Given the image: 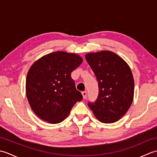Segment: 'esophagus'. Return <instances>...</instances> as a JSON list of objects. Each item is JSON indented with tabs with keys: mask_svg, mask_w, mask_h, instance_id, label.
<instances>
[{
	"mask_svg": "<svg viewBox=\"0 0 157 157\" xmlns=\"http://www.w3.org/2000/svg\"><path fill=\"white\" fill-rule=\"evenodd\" d=\"M82 96H83V98L85 99L86 98V96H87V92L84 91V92H82Z\"/></svg>",
	"mask_w": 157,
	"mask_h": 157,
	"instance_id": "esophagus-1",
	"label": "esophagus"
}]
</instances>
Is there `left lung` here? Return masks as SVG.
Listing matches in <instances>:
<instances>
[{"mask_svg":"<svg viewBox=\"0 0 157 157\" xmlns=\"http://www.w3.org/2000/svg\"><path fill=\"white\" fill-rule=\"evenodd\" d=\"M98 82L99 93L88 106L98 121L112 123L128 111L134 94L132 70L124 60L110 51L89 52L85 55Z\"/></svg>","mask_w":157,"mask_h":157,"instance_id":"1","label":"left lung"}]
</instances>
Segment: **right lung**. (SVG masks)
<instances>
[{"instance_id": "add662e5", "label": "right lung", "mask_w": 157, "mask_h": 157, "mask_svg": "<svg viewBox=\"0 0 157 157\" xmlns=\"http://www.w3.org/2000/svg\"><path fill=\"white\" fill-rule=\"evenodd\" d=\"M75 53L56 51L42 56L29 68L26 78V96L39 118L55 124L63 121L82 99L71 73L82 63Z\"/></svg>"}]
</instances>
